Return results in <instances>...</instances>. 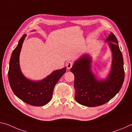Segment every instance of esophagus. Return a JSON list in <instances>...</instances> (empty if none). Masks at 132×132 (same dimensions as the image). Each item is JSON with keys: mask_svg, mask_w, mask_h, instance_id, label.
Listing matches in <instances>:
<instances>
[{"mask_svg": "<svg viewBox=\"0 0 132 132\" xmlns=\"http://www.w3.org/2000/svg\"><path fill=\"white\" fill-rule=\"evenodd\" d=\"M73 64V62H69L68 63H67V64H66V67H67V68H68V69H70V68H72Z\"/></svg>", "mask_w": 132, "mask_h": 132, "instance_id": "obj_1", "label": "esophagus"}]
</instances>
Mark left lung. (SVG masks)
<instances>
[{"label":"left lung","mask_w":132,"mask_h":132,"mask_svg":"<svg viewBox=\"0 0 132 132\" xmlns=\"http://www.w3.org/2000/svg\"><path fill=\"white\" fill-rule=\"evenodd\" d=\"M105 41L109 42L112 55L111 70L106 80L98 81L96 79L91 70L88 55L82 56L70 69L75 76V100L82 105L94 107L106 103L117 95L123 83V59L117 38L111 32Z\"/></svg>","instance_id":"8db88e82"}]
</instances>
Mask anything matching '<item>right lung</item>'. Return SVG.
Listing matches in <instances>:
<instances>
[{"mask_svg":"<svg viewBox=\"0 0 132 132\" xmlns=\"http://www.w3.org/2000/svg\"><path fill=\"white\" fill-rule=\"evenodd\" d=\"M26 34H24L11 56L8 78L11 88L17 97L29 105L44 106L52 97L56 84L66 71V67L56 70L44 79L38 81H31L22 74L19 64V56Z\"/></svg>","mask_w":132,"mask_h":132,"instance_id":"add662e5","label":"right lung"}]
</instances>
